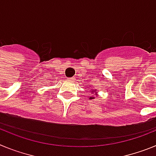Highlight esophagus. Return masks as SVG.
<instances>
[{"mask_svg":"<svg viewBox=\"0 0 156 156\" xmlns=\"http://www.w3.org/2000/svg\"><path fill=\"white\" fill-rule=\"evenodd\" d=\"M74 79H75V78H74V77H69V78H68V80H74Z\"/></svg>","mask_w":156,"mask_h":156,"instance_id":"esophagus-1","label":"esophagus"}]
</instances>
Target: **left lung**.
I'll use <instances>...</instances> for the list:
<instances>
[{"label":"left lung","instance_id":"1","mask_svg":"<svg viewBox=\"0 0 156 156\" xmlns=\"http://www.w3.org/2000/svg\"><path fill=\"white\" fill-rule=\"evenodd\" d=\"M92 98H92V97L90 98V99H92Z\"/></svg>","mask_w":156,"mask_h":156}]
</instances>
